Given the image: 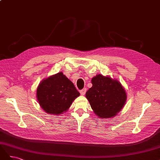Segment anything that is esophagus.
Listing matches in <instances>:
<instances>
[{
    "mask_svg": "<svg viewBox=\"0 0 160 160\" xmlns=\"http://www.w3.org/2000/svg\"><path fill=\"white\" fill-rule=\"evenodd\" d=\"M86 91H87V89L86 88H83V89L80 91V93H81V95H84L85 94V93H86Z\"/></svg>",
    "mask_w": 160,
    "mask_h": 160,
    "instance_id": "1",
    "label": "esophagus"
}]
</instances>
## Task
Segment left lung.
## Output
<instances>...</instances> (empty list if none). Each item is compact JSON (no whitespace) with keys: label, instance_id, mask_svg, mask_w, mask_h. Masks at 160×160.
<instances>
[{"label":"left lung","instance_id":"8db88e82","mask_svg":"<svg viewBox=\"0 0 160 160\" xmlns=\"http://www.w3.org/2000/svg\"><path fill=\"white\" fill-rule=\"evenodd\" d=\"M92 87L85 97L95 114L102 119L112 118L120 112L127 100V93L120 82L109 76L98 74L91 79Z\"/></svg>","mask_w":160,"mask_h":160}]
</instances>
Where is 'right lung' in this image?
<instances>
[{"label":"right lung","mask_w":160,"mask_h":160,"mask_svg":"<svg viewBox=\"0 0 160 160\" xmlns=\"http://www.w3.org/2000/svg\"><path fill=\"white\" fill-rule=\"evenodd\" d=\"M79 92L62 72L43 79L37 89V99L45 112L59 115L69 109Z\"/></svg>","instance_id":"right-lung-1"}]
</instances>
